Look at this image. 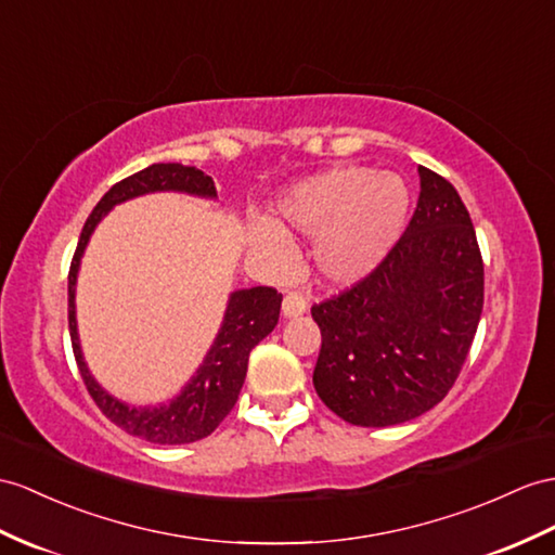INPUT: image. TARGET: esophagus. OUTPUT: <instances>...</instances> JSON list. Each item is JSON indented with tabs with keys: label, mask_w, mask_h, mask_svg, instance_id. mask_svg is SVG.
Masks as SVG:
<instances>
[{
	"label": "esophagus",
	"mask_w": 555,
	"mask_h": 555,
	"mask_svg": "<svg viewBox=\"0 0 555 555\" xmlns=\"http://www.w3.org/2000/svg\"><path fill=\"white\" fill-rule=\"evenodd\" d=\"M308 310V301L304 299V294L299 292H287L285 301H282V313L285 318H299Z\"/></svg>",
	"instance_id": "obj_1"
}]
</instances>
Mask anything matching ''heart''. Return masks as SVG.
<instances>
[{
	"label": "heart",
	"mask_w": 555,
	"mask_h": 555,
	"mask_svg": "<svg viewBox=\"0 0 555 555\" xmlns=\"http://www.w3.org/2000/svg\"><path fill=\"white\" fill-rule=\"evenodd\" d=\"M410 191L402 176L367 167H332L289 185L273 202V223L249 228L254 254L282 270L292 261L287 235H313L310 259L334 285L370 275L404 231Z\"/></svg>",
	"instance_id": "1"
}]
</instances>
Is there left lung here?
<instances>
[{
	"instance_id": "1",
	"label": "left lung",
	"mask_w": 555,
	"mask_h": 555,
	"mask_svg": "<svg viewBox=\"0 0 555 555\" xmlns=\"http://www.w3.org/2000/svg\"><path fill=\"white\" fill-rule=\"evenodd\" d=\"M408 231L367 278L310 308L322 334L313 386L353 426L422 416L450 393L476 336L485 273L454 185L418 167Z\"/></svg>"
}]
</instances>
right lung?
<instances>
[{"instance_id": "obj_1", "label": "right lung", "mask_w": 555, "mask_h": 555, "mask_svg": "<svg viewBox=\"0 0 555 555\" xmlns=\"http://www.w3.org/2000/svg\"><path fill=\"white\" fill-rule=\"evenodd\" d=\"M165 191L211 199L216 197V185L211 176L199 171L197 167H183L179 162H169V165L159 162V165L145 167L143 171L131 173L125 181L115 183L101 197L99 205L93 207L82 228V235H79L70 263V275H67V324H70L73 353L79 374H82L89 396L99 404V410L115 426L127 430L129 436H137L155 444H185L214 434L216 426L233 410L240 388L245 384L251 348L275 330L282 294H278V289L273 287H251L233 292L231 299H228L221 330L216 334L209 353L202 360L193 379L167 404H157V408H129L127 402L113 398L105 388H101L87 367L77 336L75 285L79 261H82L91 233L96 231L103 216L115 205L139 195Z\"/></svg>"}]
</instances>
